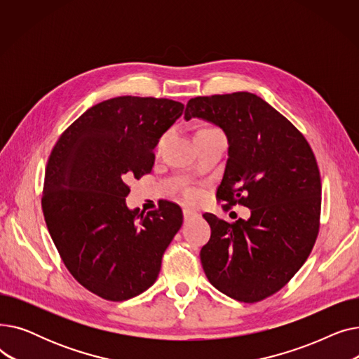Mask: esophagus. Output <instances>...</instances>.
I'll return each instance as SVG.
<instances>
[{
    "label": "esophagus",
    "mask_w": 359,
    "mask_h": 359,
    "mask_svg": "<svg viewBox=\"0 0 359 359\" xmlns=\"http://www.w3.org/2000/svg\"><path fill=\"white\" fill-rule=\"evenodd\" d=\"M183 217H184V219L187 221V219H191V218L198 217V214H196L195 211H192V210H183Z\"/></svg>",
    "instance_id": "34e87169"
}]
</instances>
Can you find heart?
<instances>
[{
    "label": "heart",
    "instance_id": "obj_1",
    "mask_svg": "<svg viewBox=\"0 0 359 359\" xmlns=\"http://www.w3.org/2000/svg\"><path fill=\"white\" fill-rule=\"evenodd\" d=\"M212 130H218V129H217V128H212V126H203V128L198 129V132H212ZM163 140H164V137L160 140V144L163 142ZM194 196H195V195H194L192 192H186V198L189 199V201L194 199Z\"/></svg>",
    "mask_w": 359,
    "mask_h": 359
}]
</instances>
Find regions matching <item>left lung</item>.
<instances>
[{
  "label": "left lung",
  "mask_w": 359,
  "mask_h": 359,
  "mask_svg": "<svg viewBox=\"0 0 359 359\" xmlns=\"http://www.w3.org/2000/svg\"><path fill=\"white\" fill-rule=\"evenodd\" d=\"M192 118L215 123L229 140L217 199L252 212L231 224L203 214L211 238L202 268L222 294L257 303L285 287L313 250L322 208L314 153L285 116L248 91L191 99L184 119Z\"/></svg>",
  "instance_id": "8db88e82"
}]
</instances>
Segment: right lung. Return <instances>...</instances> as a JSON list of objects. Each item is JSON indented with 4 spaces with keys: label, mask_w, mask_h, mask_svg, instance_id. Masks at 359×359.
Segmentation results:
<instances>
[{
    "label": "right lung",
    "mask_w": 359,
    "mask_h": 359,
    "mask_svg": "<svg viewBox=\"0 0 359 359\" xmlns=\"http://www.w3.org/2000/svg\"><path fill=\"white\" fill-rule=\"evenodd\" d=\"M180 102L121 96L86 110L55 144L42 210L69 273L109 301L137 297L154 284L161 259L183 224L177 203L147 215L130 211L126 180L154 165V148L182 116Z\"/></svg>",
    "instance_id": "obj_1"
}]
</instances>
